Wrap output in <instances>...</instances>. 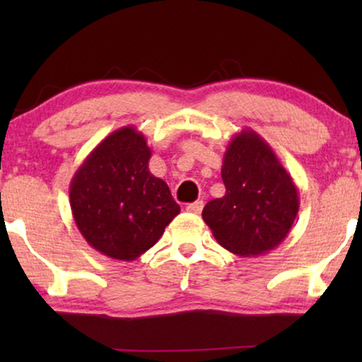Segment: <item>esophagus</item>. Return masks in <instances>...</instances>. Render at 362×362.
I'll return each instance as SVG.
<instances>
[{
    "mask_svg": "<svg viewBox=\"0 0 362 362\" xmlns=\"http://www.w3.org/2000/svg\"><path fill=\"white\" fill-rule=\"evenodd\" d=\"M186 211L191 212V214H201L202 201H196V202H191V204H187Z\"/></svg>",
    "mask_w": 362,
    "mask_h": 362,
    "instance_id": "34e87169",
    "label": "esophagus"
}]
</instances>
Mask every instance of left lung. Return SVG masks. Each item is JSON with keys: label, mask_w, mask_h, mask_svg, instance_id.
<instances>
[{"label": "left lung", "mask_w": 362, "mask_h": 362, "mask_svg": "<svg viewBox=\"0 0 362 362\" xmlns=\"http://www.w3.org/2000/svg\"><path fill=\"white\" fill-rule=\"evenodd\" d=\"M226 194L202 211L216 240L239 257H257L285 240L300 209L290 173L269 143L245 128L227 145L221 170Z\"/></svg>", "instance_id": "left-lung-1"}]
</instances>
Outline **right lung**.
Listing matches in <instances>:
<instances>
[{
    "mask_svg": "<svg viewBox=\"0 0 362 362\" xmlns=\"http://www.w3.org/2000/svg\"><path fill=\"white\" fill-rule=\"evenodd\" d=\"M150 158L145 135L122 127L93 148L71 181L77 229L110 259H138L181 211L166 182L148 170Z\"/></svg>",
    "mask_w": 362,
    "mask_h": 362,
    "instance_id": "add662e5",
    "label": "right lung"
}]
</instances>
